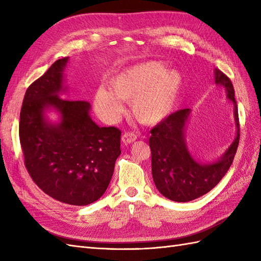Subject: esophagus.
<instances>
[{
	"label": "esophagus",
	"instance_id": "obj_1",
	"mask_svg": "<svg viewBox=\"0 0 261 261\" xmlns=\"http://www.w3.org/2000/svg\"><path fill=\"white\" fill-rule=\"evenodd\" d=\"M137 139V135L136 134H134L133 132H127V133H124L123 136H122V140L123 143L125 144H130L134 143Z\"/></svg>",
	"mask_w": 261,
	"mask_h": 261
}]
</instances>
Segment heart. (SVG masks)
I'll return each instance as SVG.
<instances>
[{
    "mask_svg": "<svg viewBox=\"0 0 261 261\" xmlns=\"http://www.w3.org/2000/svg\"><path fill=\"white\" fill-rule=\"evenodd\" d=\"M181 83L178 70L165 69L161 62H144L117 75L110 84L111 91L100 88L94 107L102 117L114 121L123 111L122 100L132 103V112L140 123L156 124L172 112Z\"/></svg>",
    "mask_w": 261,
    "mask_h": 261,
    "instance_id": "1",
    "label": "heart"
}]
</instances>
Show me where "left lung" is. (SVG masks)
Wrapping results in <instances>:
<instances>
[{"instance_id": "left-lung-1", "label": "left lung", "mask_w": 261, "mask_h": 261, "mask_svg": "<svg viewBox=\"0 0 261 261\" xmlns=\"http://www.w3.org/2000/svg\"><path fill=\"white\" fill-rule=\"evenodd\" d=\"M215 83L222 86L226 98L234 106L236 136L226 151L215 162L201 163L189 152L186 143V123L191 109L170 114L151 129L149 146L155 187L168 199L187 202L199 198L215 187L225 175L234 160L240 143L238 105L232 82L220 69H215Z\"/></svg>"}]
</instances>
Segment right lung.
I'll use <instances>...</instances> for the list:
<instances>
[{
	"mask_svg": "<svg viewBox=\"0 0 261 261\" xmlns=\"http://www.w3.org/2000/svg\"><path fill=\"white\" fill-rule=\"evenodd\" d=\"M68 58L54 62L31 84L23 97L19 139L25 167L46 195L61 202L86 206L105 194L121 154V130L100 127L90 117V103L62 98ZM55 109L52 123L45 115Z\"/></svg>",
	"mask_w": 261,
	"mask_h": 261,
	"instance_id": "obj_1",
	"label": "right lung"
}]
</instances>
